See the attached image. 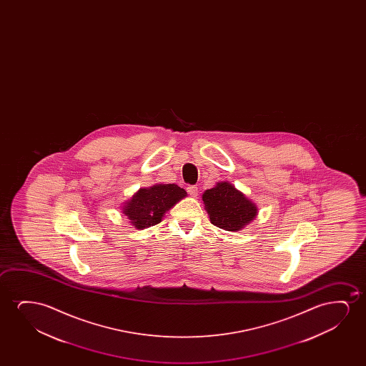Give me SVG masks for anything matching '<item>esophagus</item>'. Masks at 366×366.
I'll list each match as a JSON object with an SVG mask.
<instances>
[{"label": "esophagus", "instance_id": "obj_1", "mask_svg": "<svg viewBox=\"0 0 366 366\" xmlns=\"http://www.w3.org/2000/svg\"><path fill=\"white\" fill-rule=\"evenodd\" d=\"M187 192H189L192 197H196L197 194H199V189H197V186L195 185L187 186Z\"/></svg>", "mask_w": 366, "mask_h": 366}]
</instances>
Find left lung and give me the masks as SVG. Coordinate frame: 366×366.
Listing matches in <instances>:
<instances>
[{"label": "left lung", "mask_w": 366, "mask_h": 366, "mask_svg": "<svg viewBox=\"0 0 366 366\" xmlns=\"http://www.w3.org/2000/svg\"><path fill=\"white\" fill-rule=\"evenodd\" d=\"M212 225L226 231H239L257 214L256 206L229 182H219L202 195Z\"/></svg>", "instance_id": "obj_1"}]
</instances>
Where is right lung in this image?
Listing matches in <instances>:
<instances>
[{
	"label": "right lung",
	"instance_id": "1",
	"mask_svg": "<svg viewBox=\"0 0 366 366\" xmlns=\"http://www.w3.org/2000/svg\"><path fill=\"white\" fill-rule=\"evenodd\" d=\"M186 195V191L175 184H159L150 189H140L126 204L124 214L136 229H147L161 222L166 211Z\"/></svg>",
	"mask_w": 366,
	"mask_h": 366
}]
</instances>
